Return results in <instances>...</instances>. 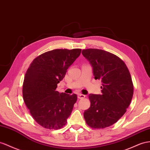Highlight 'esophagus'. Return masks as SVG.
I'll return each mask as SVG.
<instances>
[{"instance_id":"1","label":"esophagus","mask_w":150,"mask_h":150,"mask_svg":"<svg viewBox=\"0 0 150 150\" xmlns=\"http://www.w3.org/2000/svg\"><path fill=\"white\" fill-rule=\"evenodd\" d=\"M86 96L83 95V94H78V98L79 99H83L85 98Z\"/></svg>"}]
</instances>
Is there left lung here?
I'll use <instances>...</instances> for the list:
<instances>
[{
  "label": "left lung",
  "instance_id": "left-lung-1",
  "mask_svg": "<svg viewBox=\"0 0 150 150\" xmlns=\"http://www.w3.org/2000/svg\"><path fill=\"white\" fill-rule=\"evenodd\" d=\"M82 53L93 67L94 79L102 82V94L89 95L91 106L83 117L91 127L105 128L128 108L134 93L131 76L124 61L112 53L98 49H83Z\"/></svg>",
  "mask_w": 150,
  "mask_h": 150
}]
</instances>
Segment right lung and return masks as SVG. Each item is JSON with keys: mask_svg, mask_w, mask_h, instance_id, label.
<instances>
[{"mask_svg": "<svg viewBox=\"0 0 150 150\" xmlns=\"http://www.w3.org/2000/svg\"><path fill=\"white\" fill-rule=\"evenodd\" d=\"M81 51L64 49L45 52L33 59L26 72L23 100L34 120L44 128H62L71 113L76 95L59 93L56 89Z\"/></svg>", "mask_w": 150, "mask_h": 150, "instance_id": "1", "label": "right lung"}]
</instances>
